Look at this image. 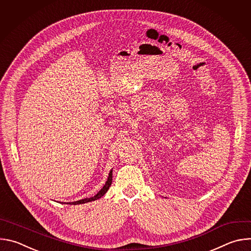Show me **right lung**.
<instances>
[{
    "mask_svg": "<svg viewBox=\"0 0 251 251\" xmlns=\"http://www.w3.org/2000/svg\"><path fill=\"white\" fill-rule=\"evenodd\" d=\"M111 184H112V170L110 171L109 176H108V178H107V181H106L105 185L103 186V188H102L94 197L86 198V199L79 200V201H73V202H67L66 204H80V203H85V202H89V201H96V200L100 199L101 197H103V196L106 194V192L109 190V187L111 186Z\"/></svg>",
    "mask_w": 251,
    "mask_h": 251,
    "instance_id": "right-lung-1",
    "label": "right lung"
}]
</instances>
